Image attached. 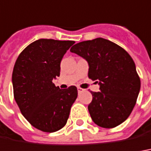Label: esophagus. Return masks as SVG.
<instances>
[{"instance_id": "34e87169", "label": "esophagus", "mask_w": 151, "mask_h": 151, "mask_svg": "<svg viewBox=\"0 0 151 151\" xmlns=\"http://www.w3.org/2000/svg\"><path fill=\"white\" fill-rule=\"evenodd\" d=\"M84 89L81 88H78V93H82V92H83Z\"/></svg>"}]
</instances>
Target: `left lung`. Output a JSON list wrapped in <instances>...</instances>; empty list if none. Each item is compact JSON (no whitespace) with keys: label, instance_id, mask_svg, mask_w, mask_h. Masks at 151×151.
Here are the masks:
<instances>
[{"label":"left lung","instance_id":"8db88e82","mask_svg":"<svg viewBox=\"0 0 151 151\" xmlns=\"http://www.w3.org/2000/svg\"><path fill=\"white\" fill-rule=\"evenodd\" d=\"M87 60L88 78L97 80L101 92H91L88 111L93 122L113 128L124 122L136 105L140 80L136 64L122 47L103 38L83 41L70 50Z\"/></svg>","mask_w":151,"mask_h":151}]
</instances>
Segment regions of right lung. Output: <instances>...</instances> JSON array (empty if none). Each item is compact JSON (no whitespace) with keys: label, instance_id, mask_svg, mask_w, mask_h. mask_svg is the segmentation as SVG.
Instances as JSON below:
<instances>
[{"label":"right lung","instance_id":"1","mask_svg":"<svg viewBox=\"0 0 151 151\" xmlns=\"http://www.w3.org/2000/svg\"><path fill=\"white\" fill-rule=\"evenodd\" d=\"M75 42L40 39L18 56L12 73L14 97L24 118L38 130L55 132L67 123L78 97L75 86L60 89L53 79L60 74V63Z\"/></svg>","mask_w":151,"mask_h":151}]
</instances>
